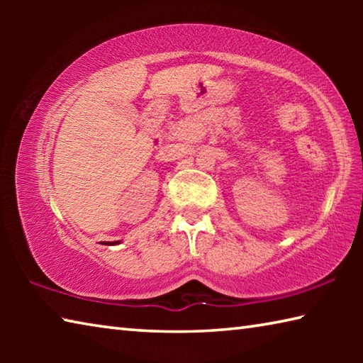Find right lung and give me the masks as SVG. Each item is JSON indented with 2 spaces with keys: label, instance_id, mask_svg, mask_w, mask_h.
Segmentation results:
<instances>
[{
  "label": "right lung",
  "instance_id": "right-lung-1",
  "mask_svg": "<svg viewBox=\"0 0 363 363\" xmlns=\"http://www.w3.org/2000/svg\"><path fill=\"white\" fill-rule=\"evenodd\" d=\"M102 243V242H101ZM120 242H104V245H118Z\"/></svg>",
  "mask_w": 363,
  "mask_h": 363
}]
</instances>
